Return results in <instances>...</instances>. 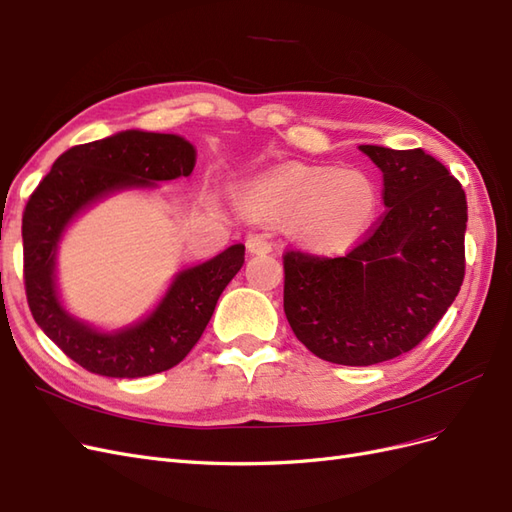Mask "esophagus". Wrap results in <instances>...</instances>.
Here are the masks:
<instances>
[{
    "label": "esophagus",
    "instance_id": "1",
    "mask_svg": "<svg viewBox=\"0 0 512 512\" xmlns=\"http://www.w3.org/2000/svg\"><path fill=\"white\" fill-rule=\"evenodd\" d=\"M247 243V250H250V254H267L271 252V241L267 235H260V232H250L245 239Z\"/></svg>",
    "mask_w": 512,
    "mask_h": 512
}]
</instances>
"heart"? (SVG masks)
Segmentation results:
<instances>
[{"label":"heart","instance_id":"b5f03b06","mask_svg":"<svg viewBox=\"0 0 512 512\" xmlns=\"http://www.w3.org/2000/svg\"><path fill=\"white\" fill-rule=\"evenodd\" d=\"M245 207L265 218H294L299 235L316 245H344L369 226L376 185L361 170L297 168L256 183Z\"/></svg>","mask_w":512,"mask_h":512}]
</instances>
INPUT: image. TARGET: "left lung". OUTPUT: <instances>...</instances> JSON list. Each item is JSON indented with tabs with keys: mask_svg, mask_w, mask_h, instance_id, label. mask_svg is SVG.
<instances>
[{
	"mask_svg": "<svg viewBox=\"0 0 512 512\" xmlns=\"http://www.w3.org/2000/svg\"><path fill=\"white\" fill-rule=\"evenodd\" d=\"M384 177V213L342 256L284 254V312L318 359L365 367L418 346L466 275L461 183L421 147L361 145Z\"/></svg>",
	"mask_w": 512,
	"mask_h": 512,
	"instance_id": "1",
	"label": "left lung"
}]
</instances>
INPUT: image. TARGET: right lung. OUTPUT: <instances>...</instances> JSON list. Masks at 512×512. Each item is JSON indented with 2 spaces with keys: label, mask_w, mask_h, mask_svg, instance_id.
Masks as SVG:
<instances>
[{
  "label": "right lung",
  "mask_w": 512,
  "mask_h": 512,
  "mask_svg": "<svg viewBox=\"0 0 512 512\" xmlns=\"http://www.w3.org/2000/svg\"><path fill=\"white\" fill-rule=\"evenodd\" d=\"M196 151L181 136L128 130L61 153L23 211V280L38 327L91 374L141 378L181 363L209 324L222 290L245 262V245L181 271L147 320L98 333L68 316L55 292V250L76 213L121 188L188 177Z\"/></svg>",
  "instance_id": "obj_1"
}]
</instances>
